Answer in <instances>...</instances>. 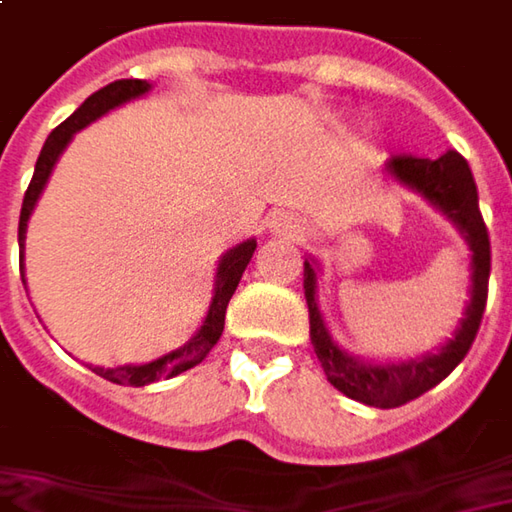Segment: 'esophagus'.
I'll return each mask as SVG.
<instances>
[{
  "label": "esophagus",
  "instance_id": "1",
  "mask_svg": "<svg viewBox=\"0 0 512 512\" xmlns=\"http://www.w3.org/2000/svg\"><path fill=\"white\" fill-rule=\"evenodd\" d=\"M276 230H282V233H290V236H302V233H305V227L299 225L296 219H290V216H282V219L276 222Z\"/></svg>",
  "mask_w": 512,
  "mask_h": 512
}]
</instances>
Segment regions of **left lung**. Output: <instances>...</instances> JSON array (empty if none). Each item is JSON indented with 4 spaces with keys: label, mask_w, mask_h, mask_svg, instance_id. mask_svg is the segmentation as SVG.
Returning a JSON list of instances; mask_svg holds the SVG:
<instances>
[{
    "label": "left lung",
    "mask_w": 512,
    "mask_h": 512,
    "mask_svg": "<svg viewBox=\"0 0 512 512\" xmlns=\"http://www.w3.org/2000/svg\"><path fill=\"white\" fill-rule=\"evenodd\" d=\"M387 173L402 182L404 187L422 193L424 199L436 210L459 227L464 242L470 245V302L464 310V319L456 327L453 339H447L436 353H424L419 359L407 362L370 364L359 356H347L339 344L330 339L325 319L316 305V262L305 259V299L310 313V342L325 367L327 382L342 390L347 399L370 404V407H402V404L419 399L430 387L447 379L456 364L462 362L470 344L482 325L484 305H487V282H490V236L479 210V190L473 182L470 165L462 153L447 150L439 159H422V156H390Z\"/></svg>",
    "instance_id": "8db88e82"
}]
</instances>
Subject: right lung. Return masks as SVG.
<instances>
[{
    "instance_id": "1",
    "label": "right lung",
    "mask_w": 512,
    "mask_h": 512,
    "mask_svg": "<svg viewBox=\"0 0 512 512\" xmlns=\"http://www.w3.org/2000/svg\"><path fill=\"white\" fill-rule=\"evenodd\" d=\"M150 85L145 79H119V82H110L102 90H96L93 96H88L79 108L73 110V116L65 119L59 128L53 130L45 142V148L36 159V170H33V179H30L28 190H25V199H22V213H19V245L25 247V230H28V219L33 213V207L39 202L42 190L48 185L50 170L59 162L62 150L68 148V142L73 139V133H79L82 128H88L90 122H96L99 116H105L108 110L125 105L136 96H145ZM253 250H256V239H247L242 245L230 247L222 262L216 267V287H213V302L207 307V316L202 327L196 330L193 339H187L182 347L170 350L165 356L153 359L148 364H122V367H96V373L102 379H108L113 384H133V387H145L150 382H159V379H173L179 373H185L190 367L205 359L207 353L213 350V344L219 342L222 330H225V313L230 296L236 293L239 279L245 273L247 262L253 259ZM25 256H19L22 262ZM22 282H25V265H22Z\"/></svg>"
}]
</instances>
